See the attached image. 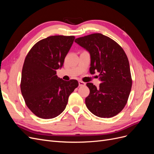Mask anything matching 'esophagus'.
<instances>
[{
	"instance_id": "34e87169",
	"label": "esophagus",
	"mask_w": 154,
	"mask_h": 154,
	"mask_svg": "<svg viewBox=\"0 0 154 154\" xmlns=\"http://www.w3.org/2000/svg\"><path fill=\"white\" fill-rule=\"evenodd\" d=\"M78 83H79V86H85V83L83 82L82 81H79L78 82Z\"/></svg>"
}]
</instances>
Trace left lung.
I'll return each instance as SVG.
<instances>
[{
	"instance_id": "obj_1",
	"label": "left lung",
	"mask_w": 154,
	"mask_h": 154,
	"mask_svg": "<svg viewBox=\"0 0 154 154\" xmlns=\"http://www.w3.org/2000/svg\"><path fill=\"white\" fill-rule=\"evenodd\" d=\"M74 42L90 54V72H99V87L87 86L90 94L85 98L87 109L100 118H112L123 110L132 88L128 58L121 46L109 37L94 33ZM98 78V76H97Z\"/></svg>"
}]
</instances>
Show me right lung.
<instances>
[{"instance_id":"add662e5","label":"right lung","mask_w":154,"mask_h":154,"mask_svg":"<svg viewBox=\"0 0 154 154\" xmlns=\"http://www.w3.org/2000/svg\"><path fill=\"white\" fill-rule=\"evenodd\" d=\"M74 36H51L38 42L26 56L20 89L32 113L51 119L65 110L70 94L78 86L76 80H63L57 75L71 49Z\"/></svg>"}]
</instances>
